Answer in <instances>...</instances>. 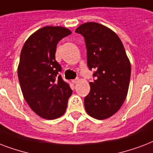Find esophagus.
<instances>
[{"mask_svg":"<svg viewBox=\"0 0 153 153\" xmlns=\"http://www.w3.org/2000/svg\"><path fill=\"white\" fill-rule=\"evenodd\" d=\"M72 82H73V84H76V83L79 82V79H75V80H72Z\"/></svg>","mask_w":153,"mask_h":153,"instance_id":"obj_1","label":"esophagus"}]
</instances>
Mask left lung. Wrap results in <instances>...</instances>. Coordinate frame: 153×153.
<instances>
[{
  "label": "left lung",
  "mask_w": 153,
  "mask_h": 153,
  "mask_svg": "<svg viewBox=\"0 0 153 153\" xmlns=\"http://www.w3.org/2000/svg\"><path fill=\"white\" fill-rule=\"evenodd\" d=\"M76 33L85 37L87 63L95 68L96 80L84 100L90 117L105 120L114 115L125 102L129 87L131 64L117 33L96 22L82 24Z\"/></svg>",
  "instance_id": "1"
}]
</instances>
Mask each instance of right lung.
I'll return each instance as SVG.
<instances>
[{
  "label": "right lung",
  "instance_id": "1",
  "mask_svg": "<svg viewBox=\"0 0 153 153\" xmlns=\"http://www.w3.org/2000/svg\"><path fill=\"white\" fill-rule=\"evenodd\" d=\"M72 32L60 26H45L29 36L21 52L17 68L21 92L36 114L53 120L65 112L73 91L59 75L57 43Z\"/></svg>",
  "mask_w": 153,
  "mask_h": 153
}]
</instances>
